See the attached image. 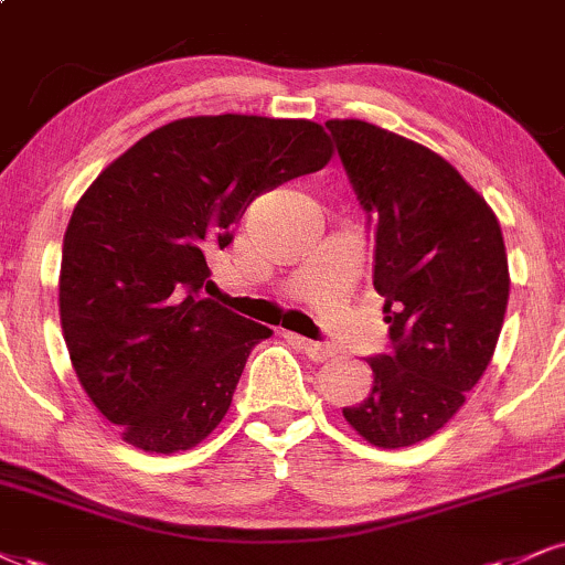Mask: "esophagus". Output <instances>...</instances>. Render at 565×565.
Masks as SVG:
<instances>
[{
    "mask_svg": "<svg viewBox=\"0 0 565 565\" xmlns=\"http://www.w3.org/2000/svg\"><path fill=\"white\" fill-rule=\"evenodd\" d=\"M285 338L294 340V343H296L298 348H301V351H303L306 356H309L311 361H327V359H332V348H330V345L315 343V340L301 338V335H294V332H285Z\"/></svg>",
    "mask_w": 565,
    "mask_h": 565,
    "instance_id": "esophagus-1",
    "label": "esophagus"
}]
</instances>
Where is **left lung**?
<instances>
[{
  "mask_svg": "<svg viewBox=\"0 0 565 565\" xmlns=\"http://www.w3.org/2000/svg\"><path fill=\"white\" fill-rule=\"evenodd\" d=\"M324 128L374 233L372 285L390 324V351L366 359L372 393L343 416L377 448H408L452 419L495 353L511 288L503 233L427 146L364 120Z\"/></svg>",
  "mask_w": 565,
  "mask_h": 565,
  "instance_id": "left-lung-1",
  "label": "left lung"
}]
</instances>
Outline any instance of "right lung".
<instances>
[{"mask_svg":"<svg viewBox=\"0 0 565 565\" xmlns=\"http://www.w3.org/2000/svg\"><path fill=\"white\" fill-rule=\"evenodd\" d=\"M322 125L185 117L115 159L73 209L60 319L83 390L125 443L188 450L222 422L269 327L201 296L206 256L262 193L322 170Z\"/></svg>","mask_w":565,"mask_h":565,"instance_id":"1","label":"right lung"}]
</instances>
